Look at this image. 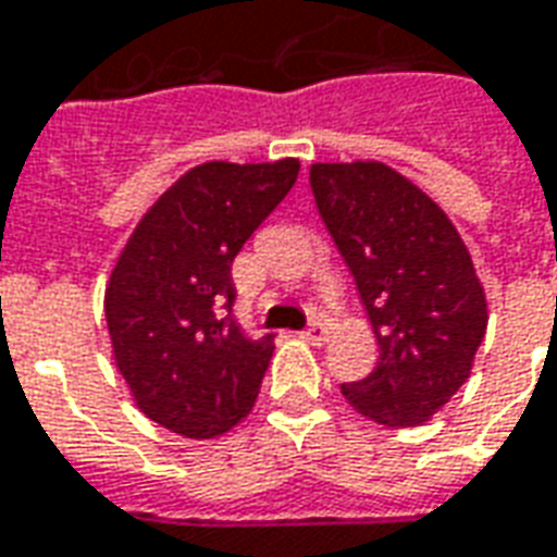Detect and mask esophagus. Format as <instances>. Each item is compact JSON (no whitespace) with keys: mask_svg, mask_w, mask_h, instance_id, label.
Instances as JSON below:
<instances>
[{"mask_svg":"<svg viewBox=\"0 0 557 557\" xmlns=\"http://www.w3.org/2000/svg\"><path fill=\"white\" fill-rule=\"evenodd\" d=\"M327 334H331V331H327V322H325V319H313L310 325L304 327L301 337H304V339H310L313 346H322V343H325V339H327Z\"/></svg>","mask_w":557,"mask_h":557,"instance_id":"1","label":"esophagus"}]
</instances>
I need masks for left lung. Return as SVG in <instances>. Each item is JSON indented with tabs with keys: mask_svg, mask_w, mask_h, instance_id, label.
I'll return each instance as SVG.
<instances>
[{
	"mask_svg": "<svg viewBox=\"0 0 557 557\" xmlns=\"http://www.w3.org/2000/svg\"><path fill=\"white\" fill-rule=\"evenodd\" d=\"M315 208L358 283L379 339L367 379L343 385L363 418L418 426L466 385L486 298L442 208L385 163H313Z\"/></svg>",
	"mask_w": 557,
	"mask_h": 557,
	"instance_id": "obj_1",
	"label": "left lung"
}]
</instances>
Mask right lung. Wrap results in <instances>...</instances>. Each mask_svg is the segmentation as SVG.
<instances>
[{
  "instance_id": "1",
  "label": "right lung",
  "mask_w": 557,
  "mask_h": 557,
  "mask_svg": "<svg viewBox=\"0 0 557 557\" xmlns=\"http://www.w3.org/2000/svg\"><path fill=\"white\" fill-rule=\"evenodd\" d=\"M295 158L211 160L160 196L119 256L103 310L119 373L143 414L214 438L253 409L274 334L235 319L232 259L298 178Z\"/></svg>"
}]
</instances>
